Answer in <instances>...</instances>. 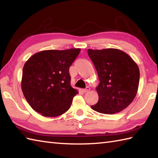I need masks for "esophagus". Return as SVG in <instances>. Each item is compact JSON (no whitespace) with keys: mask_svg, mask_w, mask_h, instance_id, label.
I'll return each instance as SVG.
<instances>
[{"mask_svg":"<svg viewBox=\"0 0 158 158\" xmlns=\"http://www.w3.org/2000/svg\"><path fill=\"white\" fill-rule=\"evenodd\" d=\"M90 90V88L89 87H86V89H84L83 90H82V91L84 92V93H86V92H88Z\"/></svg>","mask_w":158,"mask_h":158,"instance_id":"esophagus-1","label":"esophagus"}]
</instances>
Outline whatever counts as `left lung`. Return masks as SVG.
I'll return each mask as SVG.
<instances>
[{
	"mask_svg": "<svg viewBox=\"0 0 158 158\" xmlns=\"http://www.w3.org/2000/svg\"><path fill=\"white\" fill-rule=\"evenodd\" d=\"M99 82L98 102L91 108L99 113L112 114L126 108L136 95L140 80L137 64L127 54L115 48L88 50Z\"/></svg>",
	"mask_w": 158,
	"mask_h": 158,
	"instance_id": "8db88e82",
	"label": "left lung"
}]
</instances>
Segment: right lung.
<instances>
[{
	"label": "right lung",
	"instance_id": "right-lung-1",
	"mask_svg": "<svg viewBox=\"0 0 158 158\" xmlns=\"http://www.w3.org/2000/svg\"><path fill=\"white\" fill-rule=\"evenodd\" d=\"M80 52V48L44 50L25 63L22 90L34 110L44 117H53L69 110L78 93L71 86L69 69Z\"/></svg>",
	"mask_w": 158,
	"mask_h": 158
}]
</instances>
